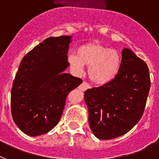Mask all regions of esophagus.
<instances>
[{
  "label": "esophagus",
  "mask_w": 159,
  "mask_h": 159,
  "mask_svg": "<svg viewBox=\"0 0 159 159\" xmlns=\"http://www.w3.org/2000/svg\"><path fill=\"white\" fill-rule=\"evenodd\" d=\"M91 88V87H90V85L88 84V83L83 82L82 84L80 85V87H79V89L80 90V91H86L87 89H88V88Z\"/></svg>",
  "instance_id": "34e87169"
}]
</instances>
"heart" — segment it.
Returning a JSON list of instances; mask_svg holds the SVG:
<instances>
[{
    "label": "heart",
    "mask_w": 159,
    "mask_h": 159,
    "mask_svg": "<svg viewBox=\"0 0 159 159\" xmlns=\"http://www.w3.org/2000/svg\"><path fill=\"white\" fill-rule=\"evenodd\" d=\"M67 61L74 71L80 74L84 65L88 67L90 80L99 85L111 82L119 72L121 58L117 51L105 47L98 42L80 46L76 54L68 56Z\"/></svg>",
    "instance_id": "1"
}]
</instances>
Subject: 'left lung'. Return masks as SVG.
<instances>
[{
  "instance_id": "8db88e82",
  "label": "left lung",
  "mask_w": 159,
  "mask_h": 159,
  "mask_svg": "<svg viewBox=\"0 0 159 159\" xmlns=\"http://www.w3.org/2000/svg\"><path fill=\"white\" fill-rule=\"evenodd\" d=\"M150 88L147 64L131 50L123 48L117 75L84 92L89 125L95 137L111 139L131 130L143 116Z\"/></svg>"
}]
</instances>
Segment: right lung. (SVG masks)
Here are the masks:
<instances>
[{"mask_svg":"<svg viewBox=\"0 0 159 159\" xmlns=\"http://www.w3.org/2000/svg\"><path fill=\"white\" fill-rule=\"evenodd\" d=\"M71 36L49 37L22 59L11 91L14 122L25 134H46L60 121L69 92L83 80L64 73Z\"/></svg>","mask_w":159,"mask_h":159,"instance_id":"add662e5","label":"right lung"}]
</instances>
